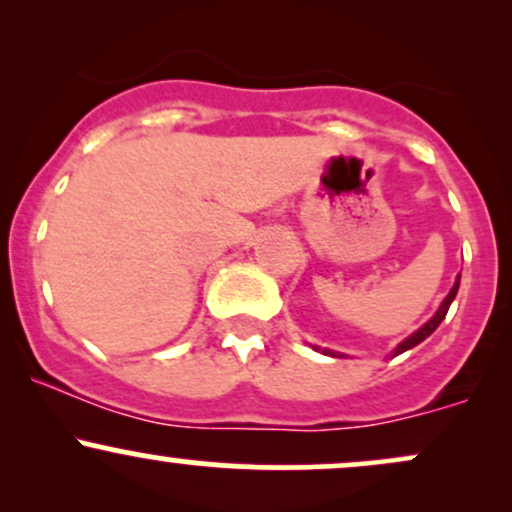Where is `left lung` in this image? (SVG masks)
<instances>
[{
  "label": "left lung",
  "instance_id": "left-lung-1",
  "mask_svg": "<svg viewBox=\"0 0 512 512\" xmlns=\"http://www.w3.org/2000/svg\"><path fill=\"white\" fill-rule=\"evenodd\" d=\"M457 289H460V276H457L455 286H452V289H450V293H448V296H445V301H443V303H440V308L436 310V315H433V317H431V320H428L424 327H419V330H416L414 334H409V337H407V339H404V342H402V344H399L395 351H392V356H399V354H404V351L414 349V346H416V344H421V342H424V339H426V337H431V334L438 330V325H440V322H443V320H445V315H448V310H450V303H452V301H455V296H457ZM315 349H317V346H315ZM322 354H327V356H342V354H337V351H330V349H325V351H322Z\"/></svg>",
  "mask_w": 512,
  "mask_h": 512
}]
</instances>
